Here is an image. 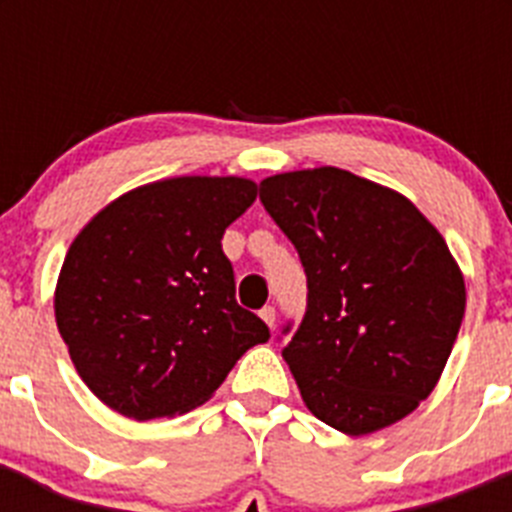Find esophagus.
Wrapping results in <instances>:
<instances>
[{"label": "esophagus", "instance_id": "1", "mask_svg": "<svg viewBox=\"0 0 512 512\" xmlns=\"http://www.w3.org/2000/svg\"><path fill=\"white\" fill-rule=\"evenodd\" d=\"M261 320H264V323L274 330V325H277V310H274L271 305L264 307V310H261Z\"/></svg>", "mask_w": 512, "mask_h": 512}]
</instances>
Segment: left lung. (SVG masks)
Wrapping results in <instances>:
<instances>
[{"label":"left lung","instance_id":"obj_1","mask_svg":"<svg viewBox=\"0 0 512 512\" xmlns=\"http://www.w3.org/2000/svg\"><path fill=\"white\" fill-rule=\"evenodd\" d=\"M259 197L307 274L305 318L282 348L307 410L346 436L413 413L467 307L436 225L405 194L336 166L266 176Z\"/></svg>","mask_w":512,"mask_h":512}]
</instances>
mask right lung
I'll return each mask as SVG.
<instances>
[{
	"instance_id": "right-lung-1",
	"label": "right lung",
	"mask_w": 512,
	"mask_h": 512,
	"mask_svg": "<svg viewBox=\"0 0 512 512\" xmlns=\"http://www.w3.org/2000/svg\"><path fill=\"white\" fill-rule=\"evenodd\" d=\"M256 200L243 176H171L120 194L63 259L56 325L115 413L174 418L212 397L269 328L235 302L223 233Z\"/></svg>"
}]
</instances>
